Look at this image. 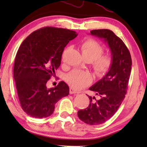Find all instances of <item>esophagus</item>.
<instances>
[{"label":"esophagus","instance_id":"1","mask_svg":"<svg viewBox=\"0 0 147 147\" xmlns=\"http://www.w3.org/2000/svg\"><path fill=\"white\" fill-rule=\"evenodd\" d=\"M78 93H79V92H77L76 91V90H74V88H70V89H69V94H78Z\"/></svg>","mask_w":147,"mask_h":147}]
</instances>
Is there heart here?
<instances>
[{"label": "heart", "mask_w": 147, "mask_h": 147, "mask_svg": "<svg viewBox=\"0 0 147 147\" xmlns=\"http://www.w3.org/2000/svg\"><path fill=\"white\" fill-rule=\"evenodd\" d=\"M82 54L84 59L92 61V67L96 75L102 76L106 74L112 65V57L108 54L102 55L104 48L96 40H86L81 45ZM68 84L75 89H80L87 85L91 80L88 73L80 70H73L66 76Z\"/></svg>", "instance_id": "b5f03b06"}]
</instances>
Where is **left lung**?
<instances>
[{"instance_id":"8db88e82","label":"left lung","mask_w":147,"mask_h":147,"mask_svg":"<svg viewBox=\"0 0 147 147\" xmlns=\"http://www.w3.org/2000/svg\"><path fill=\"white\" fill-rule=\"evenodd\" d=\"M90 35L107 43L112 65L107 74L89 88L96 96H90V104L78 112L79 118L90 125H98L109 120L117 111L126 94L131 73L132 59L124 42L108 29H95Z\"/></svg>"}]
</instances>
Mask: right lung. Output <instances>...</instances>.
<instances>
[{
	"instance_id": "obj_1",
	"label": "right lung",
	"mask_w": 147,
	"mask_h": 147,
	"mask_svg": "<svg viewBox=\"0 0 147 147\" xmlns=\"http://www.w3.org/2000/svg\"><path fill=\"white\" fill-rule=\"evenodd\" d=\"M77 35L69 29L46 27L33 32L21 43L13 74L20 104L28 115L48 117L55 104L68 96L69 86L64 82L51 88L46 84L59 67L64 48Z\"/></svg>"
}]
</instances>
